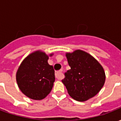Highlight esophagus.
Masks as SVG:
<instances>
[{"label": "esophagus", "mask_w": 121, "mask_h": 121, "mask_svg": "<svg viewBox=\"0 0 121 121\" xmlns=\"http://www.w3.org/2000/svg\"><path fill=\"white\" fill-rule=\"evenodd\" d=\"M56 78L58 80H61L62 78V70H60L56 73Z\"/></svg>", "instance_id": "obj_1"}]
</instances>
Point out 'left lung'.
Instances as JSON below:
<instances>
[{"instance_id":"left-lung-1","label":"left lung","mask_w":121,"mask_h":121,"mask_svg":"<svg viewBox=\"0 0 121 121\" xmlns=\"http://www.w3.org/2000/svg\"><path fill=\"white\" fill-rule=\"evenodd\" d=\"M71 69L65 73L63 84L69 95L77 101L84 102L96 95L104 86V69L95 58L81 50L66 53Z\"/></svg>"}]
</instances>
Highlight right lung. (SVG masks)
I'll return each mask as SVG.
<instances>
[{
	"instance_id": "obj_1",
	"label": "right lung",
	"mask_w": 121,
	"mask_h": 121,
	"mask_svg": "<svg viewBox=\"0 0 121 121\" xmlns=\"http://www.w3.org/2000/svg\"><path fill=\"white\" fill-rule=\"evenodd\" d=\"M48 56L37 50L28 56L17 70V85L22 93L30 99L42 100L52 89L55 81L54 70L48 63Z\"/></svg>"
}]
</instances>
